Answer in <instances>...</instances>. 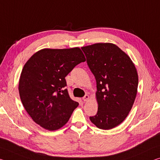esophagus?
Wrapping results in <instances>:
<instances>
[{
	"mask_svg": "<svg viewBox=\"0 0 160 160\" xmlns=\"http://www.w3.org/2000/svg\"><path fill=\"white\" fill-rule=\"evenodd\" d=\"M88 99H89V95H88V94H86L84 97L82 98V100H83V101H85H85H88Z\"/></svg>",
	"mask_w": 160,
	"mask_h": 160,
	"instance_id": "1",
	"label": "esophagus"
}]
</instances>
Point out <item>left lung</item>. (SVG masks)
<instances>
[{
    "mask_svg": "<svg viewBox=\"0 0 160 160\" xmlns=\"http://www.w3.org/2000/svg\"><path fill=\"white\" fill-rule=\"evenodd\" d=\"M96 80L98 112L90 120L110 130L125 120L135 102L138 75L130 58L117 45L95 43L82 48Z\"/></svg>",
    "mask_w": 160,
    "mask_h": 160,
    "instance_id": "obj_1",
    "label": "left lung"
}]
</instances>
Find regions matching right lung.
Listing matches in <instances>:
<instances>
[{"instance_id": "obj_1", "label": "right lung", "mask_w": 160, "mask_h": 160, "mask_svg": "<svg viewBox=\"0 0 160 160\" xmlns=\"http://www.w3.org/2000/svg\"><path fill=\"white\" fill-rule=\"evenodd\" d=\"M85 61L79 48H45L28 60L21 72L18 90L22 105L35 123L53 131L68 122L79 104L70 98L65 78Z\"/></svg>"}]
</instances>
